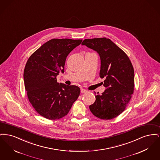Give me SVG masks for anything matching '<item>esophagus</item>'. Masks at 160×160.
I'll return each instance as SVG.
<instances>
[{
	"label": "esophagus",
	"instance_id": "esophagus-1",
	"mask_svg": "<svg viewBox=\"0 0 160 160\" xmlns=\"http://www.w3.org/2000/svg\"><path fill=\"white\" fill-rule=\"evenodd\" d=\"M87 91H86V90H85V89H81V92H82V93H87Z\"/></svg>",
	"mask_w": 160,
	"mask_h": 160
}]
</instances>
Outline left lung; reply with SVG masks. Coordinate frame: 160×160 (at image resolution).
I'll use <instances>...</instances> for the list:
<instances>
[{
	"label": "left lung",
	"instance_id": "8db88e82",
	"mask_svg": "<svg viewBox=\"0 0 160 160\" xmlns=\"http://www.w3.org/2000/svg\"><path fill=\"white\" fill-rule=\"evenodd\" d=\"M99 54V77L105 78L106 89L95 95L89 106L92 113L99 119H114L126 108L134 89V71L131 62L121 48L106 38L86 39L82 43Z\"/></svg>",
	"mask_w": 160,
	"mask_h": 160
}]
</instances>
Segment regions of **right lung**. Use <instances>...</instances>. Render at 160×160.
<instances>
[{
    "label": "right lung",
    "mask_w": 160,
    "mask_h": 160,
    "mask_svg": "<svg viewBox=\"0 0 160 160\" xmlns=\"http://www.w3.org/2000/svg\"><path fill=\"white\" fill-rule=\"evenodd\" d=\"M82 39H52L31 54L24 70V83L32 106L41 116L59 119L68 113L80 95L79 87L57 82L68 54Z\"/></svg>",
    "instance_id": "add662e5"
}]
</instances>
